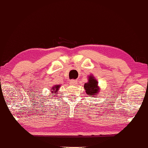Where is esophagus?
Returning a JSON list of instances; mask_svg holds the SVG:
<instances>
[{
  "mask_svg": "<svg viewBox=\"0 0 148 148\" xmlns=\"http://www.w3.org/2000/svg\"><path fill=\"white\" fill-rule=\"evenodd\" d=\"M70 85H76L77 84V80H71L69 82Z\"/></svg>",
  "mask_w": 148,
  "mask_h": 148,
  "instance_id": "34e87169",
  "label": "esophagus"
}]
</instances>
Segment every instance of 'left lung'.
<instances>
[{
  "label": "left lung",
  "instance_id": "1",
  "mask_svg": "<svg viewBox=\"0 0 148 148\" xmlns=\"http://www.w3.org/2000/svg\"><path fill=\"white\" fill-rule=\"evenodd\" d=\"M88 78V82L84 85L85 92L88 97H97L100 90V87L98 85L99 83L92 75H90Z\"/></svg>",
  "mask_w": 148,
  "mask_h": 148
}]
</instances>
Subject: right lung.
<instances>
[{"label": "right lung", "mask_w": 148, "mask_h": 148, "mask_svg": "<svg viewBox=\"0 0 148 148\" xmlns=\"http://www.w3.org/2000/svg\"><path fill=\"white\" fill-rule=\"evenodd\" d=\"M61 87L60 85H54L53 87L51 88V94H53V95H56V94H58V91L59 90V88ZM57 96V95H56Z\"/></svg>", "instance_id": "right-lung-1"}]
</instances>
